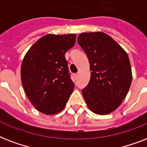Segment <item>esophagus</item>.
Listing matches in <instances>:
<instances>
[{"label":"esophagus","instance_id":"34e87169","mask_svg":"<svg viewBox=\"0 0 147 147\" xmlns=\"http://www.w3.org/2000/svg\"><path fill=\"white\" fill-rule=\"evenodd\" d=\"M74 76H75V78H78V73L75 74V75H74Z\"/></svg>","mask_w":147,"mask_h":147}]
</instances>
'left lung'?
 <instances>
[{
	"mask_svg": "<svg viewBox=\"0 0 147 147\" xmlns=\"http://www.w3.org/2000/svg\"><path fill=\"white\" fill-rule=\"evenodd\" d=\"M78 42L90 64L91 78L82 91L88 107L99 115L111 113L121 105L132 82L126 51L103 32L82 33Z\"/></svg>",
	"mask_w": 147,
	"mask_h": 147,
	"instance_id": "1",
	"label": "left lung"
}]
</instances>
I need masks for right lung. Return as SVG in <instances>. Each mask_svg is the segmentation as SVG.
<instances>
[{"label": "right lung", "instance_id": "1", "mask_svg": "<svg viewBox=\"0 0 147 147\" xmlns=\"http://www.w3.org/2000/svg\"><path fill=\"white\" fill-rule=\"evenodd\" d=\"M76 39L75 33L47 34L24 55L22 85L29 100L42 114L53 115L62 111L73 92L65 54L74 47Z\"/></svg>", "mask_w": 147, "mask_h": 147}]
</instances>
